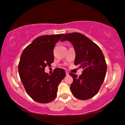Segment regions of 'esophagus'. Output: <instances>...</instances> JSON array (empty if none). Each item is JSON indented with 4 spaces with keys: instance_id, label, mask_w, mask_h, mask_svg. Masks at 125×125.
Returning a JSON list of instances; mask_svg holds the SVG:
<instances>
[{
    "instance_id": "esophagus-1",
    "label": "esophagus",
    "mask_w": 125,
    "mask_h": 125,
    "mask_svg": "<svg viewBox=\"0 0 125 125\" xmlns=\"http://www.w3.org/2000/svg\"><path fill=\"white\" fill-rule=\"evenodd\" d=\"M66 76H68V75H69V72H68L67 71H66Z\"/></svg>"
}]
</instances>
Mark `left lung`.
Returning <instances> with one entry per match:
<instances>
[{"label":"left lung","instance_id":"1","mask_svg":"<svg viewBox=\"0 0 125 125\" xmlns=\"http://www.w3.org/2000/svg\"><path fill=\"white\" fill-rule=\"evenodd\" d=\"M67 40L72 44L76 52L74 64L83 69L79 77L69 73L73 79L70 88L77 98L88 100L98 93L105 79L107 71L105 57L100 48L83 34L67 33L61 42Z\"/></svg>","mask_w":125,"mask_h":125}]
</instances>
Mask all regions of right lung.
<instances>
[{"mask_svg":"<svg viewBox=\"0 0 125 125\" xmlns=\"http://www.w3.org/2000/svg\"><path fill=\"white\" fill-rule=\"evenodd\" d=\"M64 34L43 35L35 39L22 52L18 71L27 94L34 101L45 104L57 95L59 83L66 76L61 68H56L51 75L45 72L54 61L53 48Z\"/></svg>","mask_w":125,"mask_h":125,"instance_id":"1","label":"right lung"}]
</instances>
